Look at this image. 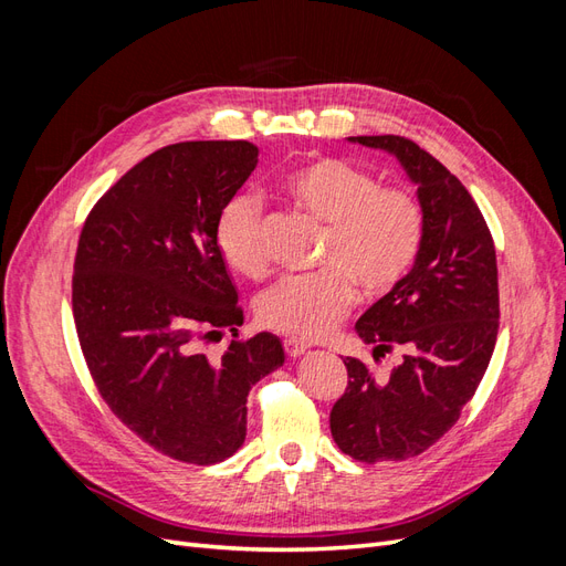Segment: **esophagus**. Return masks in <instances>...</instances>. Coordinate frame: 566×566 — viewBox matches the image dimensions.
<instances>
[{
	"instance_id": "1",
	"label": "esophagus",
	"mask_w": 566,
	"mask_h": 566,
	"mask_svg": "<svg viewBox=\"0 0 566 566\" xmlns=\"http://www.w3.org/2000/svg\"><path fill=\"white\" fill-rule=\"evenodd\" d=\"M312 345H306V342H302V339H297V337H287V339H283V349H285V354L290 356V358H297V356H302L306 349H310Z\"/></svg>"
}]
</instances>
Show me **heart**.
I'll use <instances>...</instances> for the list:
<instances>
[{
	"instance_id": "b5f03b06",
	"label": "heart",
	"mask_w": 566,
	"mask_h": 566,
	"mask_svg": "<svg viewBox=\"0 0 566 566\" xmlns=\"http://www.w3.org/2000/svg\"><path fill=\"white\" fill-rule=\"evenodd\" d=\"M283 196L297 210L325 224L321 271L285 279L256 302V318L269 331L297 339H321L345 318L364 290L382 300L416 266L424 241V210L406 186L380 184L368 169L339 158L302 163L283 177ZM214 241L224 262L245 279H264L262 205L235 193L217 217Z\"/></svg>"
}]
</instances>
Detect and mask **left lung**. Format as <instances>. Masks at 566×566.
<instances>
[{"label":"left lung","mask_w":566,"mask_h":566,"mask_svg":"<svg viewBox=\"0 0 566 566\" xmlns=\"http://www.w3.org/2000/svg\"><path fill=\"white\" fill-rule=\"evenodd\" d=\"M352 142L394 153L424 210L416 266L356 323L375 361L401 352V364L378 378L358 358H345L349 380L331 410L339 451L375 465L430 449L474 397L499 337V266L482 210L434 156L397 134Z\"/></svg>","instance_id":"1"}]
</instances>
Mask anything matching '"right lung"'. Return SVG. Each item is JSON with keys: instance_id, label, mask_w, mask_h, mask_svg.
Returning <instances> with one entry per match:
<instances>
[{"instance_id": "1", "label": "right lung", "mask_w": 566, "mask_h": 566, "mask_svg": "<svg viewBox=\"0 0 566 566\" xmlns=\"http://www.w3.org/2000/svg\"><path fill=\"white\" fill-rule=\"evenodd\" d=\"M248 142L169 144L136 163L84 219L73 316L92 380L150 449L191 465L245 441L248 391L283 366L271 333L238 337L243 310L214 241L217 217L256 165ZM229 329L214 359L199 342Z\"/></svg>"}]
</instances>
